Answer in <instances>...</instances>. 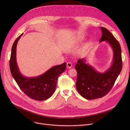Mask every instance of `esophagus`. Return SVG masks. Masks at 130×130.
<instances>
[{
  "mask_svg": "<svg viewBox=\"0 0 130 130\" xmlns=\"http://www.w3.org/2000/svg\"><path fill=\"white\" fill-rule=\"evenodd\" d=\"M67 68H71V67H72V64H71V63H70V62H67Z\"/></svg>",
  "mask_w": 130,
  "mask_h": 130,
  "instance_id": "obj_1",
  "label": "esophagus"
}]
</instances>
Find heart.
I'll use <instances>...</instances> for the list:
<instances>
[{
	"label": "heart",
	"mask_w": 130,
	"mask_h": 130,
	"mask_svg": "<svg viewBox=\"0 0 130 130\" xmlns=\"http://www.w3.org/2000/svg\"><path fill=\"white\" fill-rule=\"evenodd\" d=\"M84 40V36H79L78 37H77L76 39H75V42L77 44H80L82 42H83V41ZM89 44H86L85 45V47H88L89 46Z\"/></svg>",
	"instance_id": "heart-1"
}]
</instances>
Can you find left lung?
Segmentation results:
<instances>
[{
	"instance_id": "8db88e82",
	"label": "left lung",
	"mask_w": 130,
	"mask_h": 130,
	"mask_svg": "<svg viewBox=\"0 0 130 130\" xmlns=\"http://www.w3.org/2000/svg\"><path fill=\"white\" fill-rule=\"evenodd\" d=\"M100 28L102 36L99 42L106 41L113 51L112 65L104 73L96 71L86 63L85 58L78 60L75 66L77 71V90L81 96L88 100L105 96L113 86L122 67L121 49L119 42L107 29Z\"/></svg>"
}]
</instances>
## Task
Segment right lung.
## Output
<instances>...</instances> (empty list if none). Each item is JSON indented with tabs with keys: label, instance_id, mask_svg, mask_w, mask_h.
I'll return each instance as SVG.
<instances>
[{
	"label": "right lung",
	"instance_id": "1",
	"mask_svg": "<svg viewBox=\"0 0 130 130\" xmlns=\"http://www.w3.org/2000/svg\"><path fill=\"white\" fill-rule=\"evenodd\" d=\"M23 33L14 42L10 60V68L12 75L18 86L29 97L38 100H45L54 93L59 76L66 69V63L52 67L42 75L29 78L23 76L16 62V46Z\"/></svg>",
	"mask_w": 130,
	"mask_h": 130
}]
</instances>
